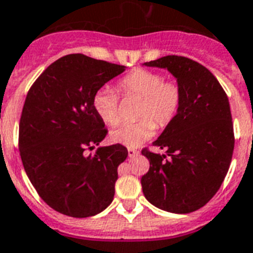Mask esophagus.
I'll list each match as a JSON object with an SVG mask.
<instances>
[{
  "mask_svg": "<svg viewBox=\"0 0 253 253\" xmlns=\"http://www.w3.org/2000/svg\"><path fill=\"white\" fill-rule=\"evenodd\" d=\"M137 154H139V151L136 150V149L128 148V157H129V158L135 157V155H137Z\"/></svg>",
  "mask_w": 253,
  "mask_h": 253,
  "instance_id": "obj_1",
  "label": "esophagus"
}]
</instances>
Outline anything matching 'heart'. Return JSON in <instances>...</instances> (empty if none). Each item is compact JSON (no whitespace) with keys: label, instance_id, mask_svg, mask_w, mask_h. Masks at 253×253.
<instances>
[{"label":"heart","instance_id":"1","mask_svg":"<svg viewBox=\"0 0 253 253\" xmlns=\"http://www.w3.org/2000/svg\"><path fill=\"white\" fill-rule=\"evenodd\" d=\"M118 90L124 96L140 99L137 121L122 125L111 132V140L127 148H137L151 137L154 128L168 126L181 108V85L174 80H164V75L151 70H133L118 81ZM120 99L113 90L99 89L93 96V108L98 117L109 126L120 122Z\"/></svg>","mask_w":253,"mask_h":253}]
</instances>
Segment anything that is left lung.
Returning <instances> with one entry per match:
<instances>
[{
    "label": "left lung",
    "mask_w": 253,
    "mask_h": 253,
    "mask_svg": "<svg viewBox=\"0 0 253 253\" xmlns=\"http://www.w3.org/2000/svg\"><path fill=\"white\" fill-rule=\"evenodd\" d=\"M144 65L168 70L181 85L183 98L174 120L153 142L166 154L141 150L150 163L141 177L142 192L166 211H196L218 192L232 162L229 100L214 75L187 57L166 56Z\"/></svg>",
    "instance_id": "8db88e82"
}]
</instances>
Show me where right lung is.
<instances>
[{
	"label": "right lung",
	"instance_id": "add662e5",
	"mask_svg": "<svg viewBox=\"0 0 253 253\" xmlns=\"http://www.w3.org/2000/svg\"><path fill=\"white\" fill-rule=\"evenodd\" d=\"M125 66L81 53L63 56L42 72L28 91L19 150L28 178L47 205L67 216L99 214L113 201L124 145L100 146L104 122L93 108L94 94Z\"/></svg>",
	"mask_w": 253,
	"mask_h": 253
}]
</instances>
